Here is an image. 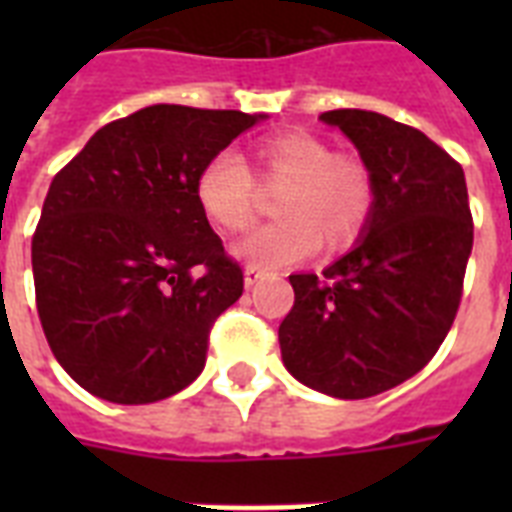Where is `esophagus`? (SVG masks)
I'll return each mask as SVG.
<instances>
[{"label":"esophagus","instance_id":"esophagus-1","mask_svg":"<svg viewBox=\"0 0 512 512\" xmlns=\"http://www.w3.org/2000/svg\"><path fill=\"white\" fill-rule=\"evenodd\" d=\"M260 279H263V271H260V268H255V265H247V268H244V284H247V287H255Z\"/></svg>","mask_w":512,"mask_h":512}]
</instances>
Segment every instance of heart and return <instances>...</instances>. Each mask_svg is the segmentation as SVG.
<instances>
[{"label":"heart","instance_id":"obj_1","mask_svg":"<svg viewBox=\"0 0 512 512\" xmlns=\"http://www.w3.org/2000/svg\"><path fill=\"white\" fill-rule=\"evenodd\" d=\"M263 188L281 191L276 223L236 244V255L255 268H284L316 252L353 244L374 207L372 172L358 156L335 154L327 140L308 132L263 138L252 151ZM233 151H220L196 177V201L217 231L239 233L255 223L260 188Z\"/></svg>","mask_w":512,"mask_h":512}]
</instances>
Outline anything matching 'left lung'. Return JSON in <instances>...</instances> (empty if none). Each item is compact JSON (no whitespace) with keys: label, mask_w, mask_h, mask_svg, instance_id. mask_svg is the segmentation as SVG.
Masks as SVG:
<instances>
[{"label":"left lung","mask_w":512,"mask_h":512,"mask_svg":"<svg viewBox=\"0 0 512 512\" xmlns=\"http://www.w3.org/2000/svg\"><path fill=\"white\" fill-rule=\"evenodd\" d=\"M374 183L361 239L327 271L295 273L279 327L289 374L335 398H369L417 374L449 335L473 249L465 172L444 148L388 116L337 108Z\"/></svg>","instance_id":"obj_1"}]
</instances>
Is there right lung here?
<instances>
[{
	"label": "right lung",
	"instance_id": "obj_1",
	"mask_svg": "<svg viewBox=\"0 0 512 512\" xmlns=\"http://www.w3.org/2000/svg\"><path fill=\"white\" fill-rule=\"evenodd\" d=\"M260 119L140 108L55 175L31 241L36 311L58 364L92 396L154 404L201 374L244 273L209 228L196 177Z\"/></svg>",
	"mask_w": 512,
	"mask_h": 512
}]
</instances>
